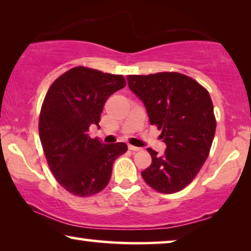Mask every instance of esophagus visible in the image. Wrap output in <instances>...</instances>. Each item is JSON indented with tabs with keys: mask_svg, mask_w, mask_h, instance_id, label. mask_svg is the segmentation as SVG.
Returning <instances> with one entry per match:
<instances>
[{
	"mask_svg": "<svg viewBox=\"0 0 251 251\" xmlns=\"http://www.w3.org/2000/svg\"><path fill=\"white\" fill-rule=\"evenodd\" d=\"M129 150L130 151H133V152H138V151H142V149L140 147H137V146H132V145H129Z\"/></svg>",
	"mask_w": 251,
	"mask_h": 251,
	"instance_id": "1",
	"label": "esophagus"
}]
</instances>
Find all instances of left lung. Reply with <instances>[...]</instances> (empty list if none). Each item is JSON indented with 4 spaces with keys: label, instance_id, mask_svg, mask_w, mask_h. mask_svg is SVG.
I'll use <instances>...</instances> for the list:
<instances>
[{
    "label": "left lung",
    "instance_id": "1",
    "mask_svg": "<svg viewBox=\"0 0 251 251\" xmlns=\"http://www.w3.org/2000/svg\"><path fill=\"white\" fill-rule=\"evenodd\" d=\"M126 80L167 145L162 155L147 149L152 163L142 171L144 180L161 193L181 191L203 166L215 136L209 92L193 78L175 72L128 75Z\"/></svg>",
    "mask_w": 251,
    "mask_h": 251
}]
</instances>
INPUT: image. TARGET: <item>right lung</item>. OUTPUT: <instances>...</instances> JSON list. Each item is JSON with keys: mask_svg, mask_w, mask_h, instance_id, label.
I'll use <instances>...</instances> for the list:
<instances>
[{"mask_svg": "<svg viewBox=\"0 0 251 251\" xmlns=\"http://www.w3.org/2000/svg\"><path fill=\"white\" fill-rule=\"evenodd\" d=\"M126 87L122 75L74 67L51 84L40 114L39 132L53 176L76 197H90L111 179L113 163L126 153L125 143L104 144L90 138L99 126L109 96Z\"/></svg>", "mask_w": 251, "mask_h": 251, "instance_id": "right-lung-1", "label": "right lung"}]
</instances>
